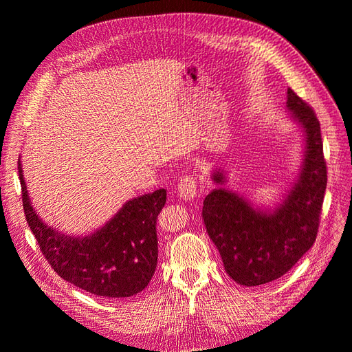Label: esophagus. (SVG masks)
I'll return each mask as SVG.
<instances>
[{"instance_id":"esophagus-1","label":"esophagus","mask_w":352,"mask_h":352,"mask_svg":"<svg viewBox=\"0 0 352 352\" xmlns=\"http://www.w3.org/2000/svg\"><path fill=\"white\" fill-rule=\"evenodd\" d=\"M177 192L179 197L189 201V199H194L198 194V180L194 176H184L180 179V182L177 184Z\"/></svg>"}]
</instances>
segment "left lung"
Returning a JSON list of instances; mask_svg holds the SVG:
<instances>
[{"mask_svg":"<svg viewBox=\"0 0 352 352\" xmlns=\"http://www.w3.org/2000/svg\"><path fill=\"white\" fill-rule=\"evenodd\" d=\"M286 107L302 127L305 150L301 170L274 210L255 208L225 188L212 189L202 206L210 239L221 255L226 273L239 285L258 286L282 278L313 247L327 184L320 123L313 109L287 88ZM223 186L226 176L212 173Z\"/></svg>","mask_w":352,"mask_h":352,"instance_id":"left-lung-1","label":"left lung"}]
</instances>
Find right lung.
<instances>
[{
	"label": "right lung",
	"instance_id": "right-lung-1",
	"mask_svg": "<svg viewBox=\"0 0 352 352\" xmlns=\"http://www.w3.org/2000/svg\"><path fill=\"white\" fill-rule=\"evenodd\" d=\"M19 179L26 221L44 257L66 282L102 298L132 296L150 283L157 267V217L166 189L127 201L105 225L87 236L50 228L30 204L22 164Z\"/></svg>",
	"mask_w": 352,
	"mask_h": 352
}]
</instances>
